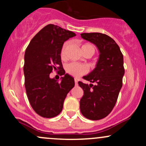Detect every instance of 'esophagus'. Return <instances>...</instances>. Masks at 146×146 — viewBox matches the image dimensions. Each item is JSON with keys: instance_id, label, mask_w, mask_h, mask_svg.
Returning <instances> with one entry per match:
<instances>
[{"instance_id": "obj_1", "label": "esophagus", "mask_w": 146, "mask_h": 146, "mask_svg": "<svg viewBox=\"0 0 146 146\" xmlns=\"http://www.w3.org/2000/svg\"><path fill=\"white\" fill-rule=\"evenodd\" d=\"M78 79L75 78V85H78Z\"/></svg>"}]
</instances>
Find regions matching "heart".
I'll use <instances>...</instances> for the list:
<instances>
[{"label":"heart","instance_id":"b5f03b06","mask_svg":"<svg viewBox=\"0 0 146 146\" xmlns=\"http://www.w3.org/2000/svg\"><path fill=\"white\" fill-rule=\"evenodd\" d=\"M69 45V43L68 42H65L64 44L62 45L61 48V51H60V56H61L62 58H64L65 56H66V50H67V48ZM90 48L92 50V53H93V55L95 53V48L92 45L90 44H84L82 46V51L84 49H86V48ZM66 71L69 75H72L73 77H79L80 75L84 74V73H86L87 68L84 65L82 64H79L77 63H69L66 66Z\"/></svg>","mask_w":146,"mask_h":146}]
</instances>
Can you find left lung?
Instances as JSON below:
<instances>
[{
	"mask_svg": "<svg viewBox=\"0 0 146 146\" xmlns=\"http://www.w3.org/2000/svg\"><path fill=\"white\" fill-rule=\"evenodd\" d=\"M81 37L97 46L100 56L93 71L83 77L96 84L78 82L84 90L80 102V111L88 119H102L112 111L122 87L123 54L113 38L104 33H84Z\"/></svg>",
	"mask_w": 146,
	"mask_h": 146,
	"instance_id": "left-lung-1",
	"label": "left lung"
}]
</instances>
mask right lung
<instances>
[{
    "mask_svg": "<svg viewBox=\"0 0 146 146\" xmlns=\"http://www.w3.org/2000/svg\"><path fill=\"white\" fill-rule=\"evenodd\" d=\"M76 36L73 31L49 24L32 38L25 53V86L31 107L40 116L58 115L68 92L75 86L74 78L65 73L60 51L65 41ZM58 69L61 82L49 74Z\"/></svg>",
    "mask_w": 146,
    "mask_h": 146,
    "instance_id": "add662e5",
    "label": "right lung"
}]
</instances>
